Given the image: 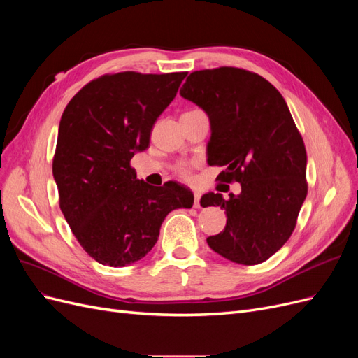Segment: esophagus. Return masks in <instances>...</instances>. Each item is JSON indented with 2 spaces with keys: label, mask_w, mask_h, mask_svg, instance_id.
Listing matches in <instances>:
<instances>
[{
  "label": "esophagus",
  "mask_w": 358,
  "mask_h": 358,
  "mask_svg": "<svg viewBox=\"0 0 358 358\" xmlns=\"http://www.w3.org/2000/svg\"><path fill=\"white\" fill-rule=\"evenodd\" d=\"M200 197H201L200 192H194V208L196 209H200Z\"/></svg>",
  "instance_id": "1"
}]
</instances>
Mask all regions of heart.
<instances>
[{
	"instance_id": "obj_1",
	"label": "heart",
	"mask_w": 358,
	"mask_h": 358,
	"mask_svg": "<svg viewBox=\"0 0 358 358\" xmlns=\"http://www.w3.org/2000/svg\"><path fill=\"white\" fill-rule=\"evenodd\" d=\"M178 171H179V175H180L182 178H185V179L189 178V169H188V166L180 164V166L178 167Z\"/></svg>"
}]
</instances>
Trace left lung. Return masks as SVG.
<instances>
[{"instance_id": "obj_1", "label": "left lung", "mask_w": 358, "mask_h": 358, "mask_svg": "<svg viewBox=\"0 0 358 358\" xmlns=\"http://www.w3.org/2000/svg\"><path fill=\"white\" fill-rule=\"evenodd\" d=\"M180 96L209 116V166L241 194L208 192L203 208L225 209L224 231L208 237L216 254L243 266L266 262L294 230L308 194L306 149L284 96L262 76L234 67L191 73Z\"/></svg>"}]
</instances>
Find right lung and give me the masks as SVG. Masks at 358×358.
Masks as SVG:
<instances>
[{
	"label": "right lung",
	"instance_id": "1",
	"mask_svg": "<svg viewBox=\"0 0 358 358\" xmlns=\"http://www.w3.org/2000/svg\"><path fill=\"white\" fill-rule=\"evenodd\" d=\"M187 73L106 74L76 94L64 110L53 158L59 208L76 239L95 262L125 267L158 241L175 209L192 208L178 182L150 187L129 161L149 146L157 117Z\"/></svg>",
	"mask_w": 358,
	"mask_h": 358
}]
</instances>
